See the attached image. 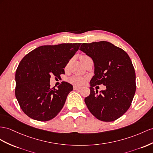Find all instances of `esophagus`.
Segmentation results:
<instances>
[{"label":"esophagus","mask_w":153,"mask_h":153,"mask_svg":"<svg viewBox=\"0 0 153 153\" xmlns=\"http://www.w3.org/2000/svg\"><path fill=\"white\" fill-rule=\"evenodd\" d=\"M81 88V87H77V86H74V90H79Z\"/></svg>","instance_id":"esophagus-1"}]
</instances>
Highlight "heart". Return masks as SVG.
I'll list each match as a JSON object with an SVG mask.
<instances>
[{
    "label": "heart",
    "instance_id": "obj_1",
    "mask_svg": "<svg viewBox=\"0 0 153 153\" xmlns=\"http://www.w3.org/2000/svg\"><path fill=\"white\" fill-rule=\"evenodd\" d=\"M69 82L76 85H81L85 83V79L79 76H73L69 79Z\"/></svg>",
    "mask_w": 153,
    "mask_h": 153
}]
</instances>
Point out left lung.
<instances>
[{"label": "left lung", "instance_id": "8db88e82", "mask_svg": "<svg viewBox=\"0 0 153 153\" xmlns=\"http://www.w3.org/2000/svg\"><path fill=\"white\" fill-rule=\"evenodd\" d=\"M79 50L94 63L91 94L85 102L97 119L115 121L130 107L136 92V74L130 57L123 50L107 41L83 43ZM101 84L106 86V90L99 93L93 87Z\"/></svg>", "mask_w": 153, "mask_h": 153}]
</instances>
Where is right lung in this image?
<instances>
[{
    "label": "right lung",
    "instance_id": "add662e5",
    "mask_svg": "<svg viewBox=\"0 0 153 153\" xmlns=\"http://www.w3.org/2000/svg\"><path fill=\"white\" fill-rule=\"evenodd\" d=\"M81 43L41 46L22 58L15 72V96L28 117L46 121L63 107L71 84L62 81L57 89L51 88V76L59 77L66 65L79 50Z\"/></svg>",
    "mask_w": 153,
    "mask_h": 153
}]
</instances>
